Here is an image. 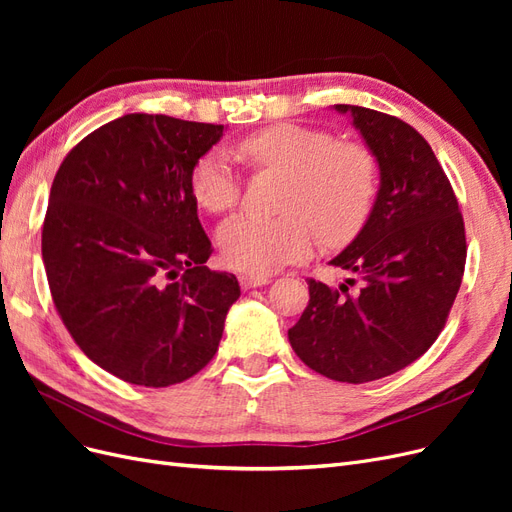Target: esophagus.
Segmentation results:
<instances>
[{"label":"esophagus","instance_id":"esophagus-1","mask_svg":"<svg viewBox=\"0 0 512 512\" xmlns=\"http://www.w3.org/2000/svg\"><path fill=\"white\" fill-rule=\"evenodd\" d=\"M271 282V277L267 275H239V284L243 290H252V288H258V286H267Z\"/></svg>","mask_w":512,"mask_h":512}]
</instances>
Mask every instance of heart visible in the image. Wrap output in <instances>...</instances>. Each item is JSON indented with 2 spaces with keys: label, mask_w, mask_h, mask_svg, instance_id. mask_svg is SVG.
I'll list each match as a JSON object with an SVG mask.
<instances>
[{
  "label": "heart",
  "mask_w": 512,
  "mask_h": 512,
  "mask_svg": "<svg viewBox=\"0 0 512 512\" xmlns=\"http://www.w3.org/2000/svg\"><path fill=\"white\" fill-rule=\"evenodd\" d=\"M241 153L256 166L288 175L280 218L237 215L218 230L228 267L269 275L312 252L314 237L344 245L359 235L376 196V158L365 145L335 141L301 123H273L247 136ZM196 203L224 213L237 207L241 181L224 151H207L190 170Z\"/></svg>",
  "instance_id": "b5f03b06"
}]
</instances>
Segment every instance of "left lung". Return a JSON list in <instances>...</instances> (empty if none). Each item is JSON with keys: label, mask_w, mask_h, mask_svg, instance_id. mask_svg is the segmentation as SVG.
<instances>
[{"label": "left lung", "mask_w": 512, "mask_h": 512, "mask_svg": "<svg viewBox=\"0 0 512 512\" xmlns=\"http://www.w3.org/2000/svg\"><path fill=\"white\" fill-rule=\"evenodd\" d=\"M333 108L374 153L380 183L359 235L331 260L354 277L337 288L307 280L309 303L288 339L318 374L363 384L408 367L436 342L461 286L466 230L421 134L371 108Z\"/></svg>", "instance_id": "obj_1"}]
</instances>
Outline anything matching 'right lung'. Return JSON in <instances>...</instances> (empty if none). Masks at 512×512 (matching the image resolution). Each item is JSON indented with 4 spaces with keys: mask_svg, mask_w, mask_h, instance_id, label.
<instances>
[{
    "mask_svg": "<svg viewBox=\"0 0 512 512\" xmlns=\"http://www.w3.org/2000/svg\"><path fill=\"white\" fill-rule=\"evenodd\" d=\"M224 126L130 113L76 145L53 179L42 260L74 342L121 380L170 386L218 352L237 277L211 271L190 170Z\"/></svg>",
    "mask_w": 512,
    "mask_h": 512,
    "instance_id": "right-lung-1",
    "label": "right lung"
}]
</instances>
